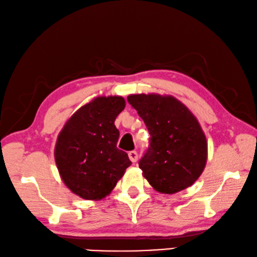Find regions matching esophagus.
<instances>
[{
    "label": "esophagus",
    "mask_w": 257,
    "mask_h": 257,
    "mask_svg": "<svg viewBox=\"0 0 257 257\" xmlns=\"http://www.w3.org/2000/svg\"><path fill=\"white\" fill-rule=\"evenodd\" d=\"M128 158H130V160L132 161V163H137L138 158H139L138 152L137 151H130L128 152Z\"/></svg>",
    "instance_id": "34e87169"
}]
</instances>
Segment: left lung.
I'll return each mask as SVG.
<instances>
[{"instance_id": "left-lung-1", "label": "left lung", "mask_w": 257, "mask_h": 257, "mask_svg": "<svg viewBox=\"0 0 257 257\" xmlns=\"http://www.w3.org/2000/svg\"><path fill=\"white\" fill-rule=\"evenodd\" d=\"M150 133V146L139 167L157 192L174 194L196 182L208 158V143L199 120L173 96L130 94Z\"/></svg>"}]
</instances>
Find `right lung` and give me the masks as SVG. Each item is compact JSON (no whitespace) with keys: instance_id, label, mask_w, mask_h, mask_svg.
Returning <instances> with one entry per match:
<instances>
[{"instance_id":"add662e5","label":"right lung","mask_w":257,"mask_h":257,"mask_svg":"<svg viewBox=\"0 0 257 257\" xmlns=\"http://www.w3.org/2000/svg\"><path fill=\"white\" fill-rule=\"evenodd\" d=\"M124 108L123 97H97L79 108L58 134L54 152L58 173L84 200L107 196L132 164L117 148L119 131L114 121Z\"/></svg>"}]
</instances>
